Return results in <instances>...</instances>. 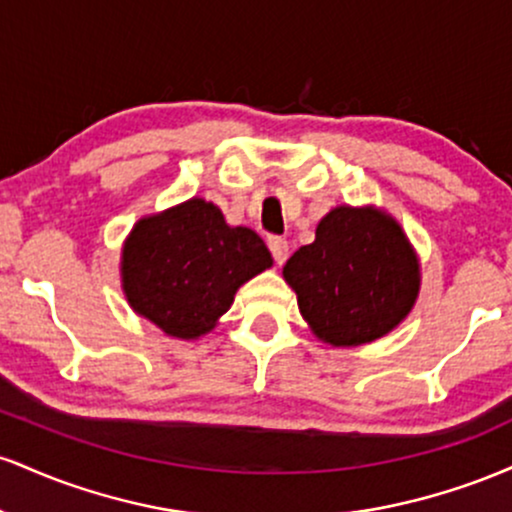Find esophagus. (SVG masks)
<instances>
[{
    "instance_id": "34e87169",
    "label": "esophagus",
    "mask_w": 512,
    "mask_h": 512,
    "mask_svg": "<svg viewBox=\"0 0 512 512\" xmlns=\"http://www.w3.org/2000/svg\"><path fill=\"white\" fill-rule=\"evenodd\" d=\"M269 250H272V257L276 264H284L286 257H289V243H286V238H279V236H272L267 240Z\"/></svg>"
}]
</instances>
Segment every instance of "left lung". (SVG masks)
Listing matches in <instances>:
<instances>
[{"mask_svg": "<svg viewBox=\"0 0 512 512\" xmlns=\"http://www.w3.org/2000/svg\"><path fill=\"white\" fill-rule=\"evenodd\" d=\"M310 332L330 346H361L397 330L421 291V262L385 209L339 204L315 240L284 264Z\"/></svg>", "mask_w": 512, "mask_h": 512, "instance_id": "obj_1", "label": "left lung"}]
</instances>
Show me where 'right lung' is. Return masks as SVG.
I'll list each match as a JSON object with an SVG mask.
<instances>
[{
	"label": "right lung",
	"instance_id": "add662e5",
	"mask_svg": "<svg viewBox=\"0 0 512 512\" xmlns=\"http://www.w3.org/2000/svg\"><path fill=\"white\" fill-rule=\"evenodd\" d=\"M274 264L252 228L228 226L202 197L142 216L120 255L129 308L168 337H204L233 305L236 291Z\"/></svg>",
	"mask_w": 512,
	"mask_h": 512
}]
</instances>
